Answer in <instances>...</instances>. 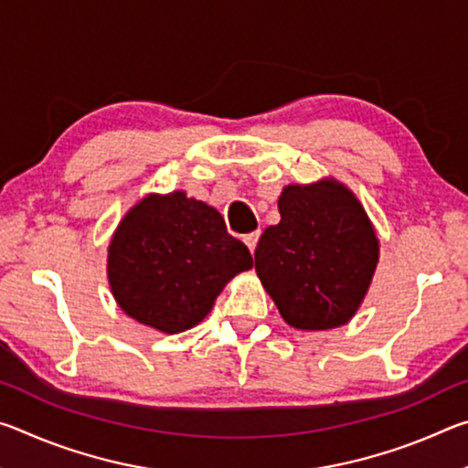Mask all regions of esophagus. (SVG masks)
Listing matches in <instances>:
<instances>
[{
  "mask_svg": "<svg viewBox=\"0 0 468 468\" xmlns=\"http://www.w3.org/2000/svg\"><path fill=\"white\" fill-rule=\"evenodd\" d=\"M258 239H260V231H253V233H248L243 237V241H245V245H248L250 248V251L253 253L256 251V245H258Z\"/></svg>",
  "mask_w": 468,
  "mask_h": 468,
  "instance_id": "1",
  "label": "esophagus"
}]
</instances>
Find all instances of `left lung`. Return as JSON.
<instances>
[{
	"label": "left lung",
	"mask_w": 468,
	"mask_h": 468,
	"mask_svg": "<svg viewBox=\"0 0 468 468\" xmlns=\"http://www.w3.org/2000/svg\"><path fill=\"white\" fill-rule=\"evenodd\" d=\"M281 223L256 248V272L284 322L299 330H328L353 318L378 264V237L345 186L322 179L287 186Z\"/></svg>",
	"instance_id": "8db88e82"
}]
</instances>
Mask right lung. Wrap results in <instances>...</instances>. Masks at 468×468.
<instances>
[{
  "label": "right lung",
  "mask_w": 468,
  "mask_h": 468,
  "mask_svg": "<svg viewBox=\"0 0 468 468\" xmlns=\"http://www.w3.org/2000/svg\"><path fill=\"white\" fill-rule=\"evenodd\" d=\"M253 266L218 210L184 192L146 196L109 245L111 291L130 318L167 335L202 322L235 274Z\"/></svg>",
  "instance_id": "1"
}]
</instances>
